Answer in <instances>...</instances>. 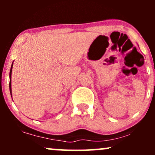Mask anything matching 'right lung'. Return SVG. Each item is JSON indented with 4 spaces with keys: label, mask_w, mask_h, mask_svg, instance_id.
<instances>
[{
    "label": "right lung",
    "mask_w": 155,
    "mask_h": 155,
    "mask_svg": "<svg viewBox=\"0 0 155 155\" xmlns=\"http://www.w3.org/2000/svg\"><path fill=\"white\" fill-rule=\"evenodd\" d=\"M12 66H13V63H12V67H11V70H10V73H9V78H10V81H9V90H10V92L12 94Z\"/></svg>",
    "instance_id": "right-lung-1"
}]
</instances>
